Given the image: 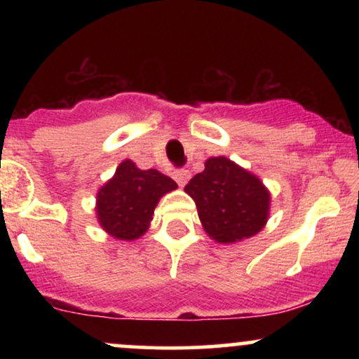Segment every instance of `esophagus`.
<instances>
[{"mask_svg":"<svg viewBox=\"0 0 359 359\" xmlns=\"http://www.w3.org/2000/svg\"><path fill=\"white\" fill-rule=\"evenodd\" d=\"M174 179H175V182L180 185V187H184V185L189 182V179H191V172H189V170H175L174 172Z\"/></svg>","mask_w":359,"mask_h":359,"instance_id":"34e87169","label":"esophagus"}]
</instances>
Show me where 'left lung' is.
Listing matches in <instances>:
<instances>
[{"instance_id": "1", "label": "left lung", "mask_w": 359, "mask_h": 359, "mask_svg": "<svg viewBox=\"0 0 359 359\" xmlns=\"http://www.w3.org/2000/svg\"><path fill=\"white\" fill-rule=\"evenodd\" d=\"M184 191L196 203L204 231L221 245L255 236L270 217L269 187L226 156L205 160L204 170L194 175Z\"/></svg>"}]
</instances>
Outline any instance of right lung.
Instances as JSON below:
<instances>
[{
	"label": "right lung",
	"mask_w": 359,
	"mask_h": 359,
	"mask_svg": "<svg viewBox=\"0 0 359 359\" xmlns=\"http://www.w3.org/2000/svg\"><path fill=\"white\" fill-rule=\"evenodd\" d=\"M175 189L177 184L162 172L142 170L133 160H123L96 194L97 222L114 240H138L150 228L158 201Z\"/></svg>",
	"instance_id": "right-lung-1"
}]
</instances>
